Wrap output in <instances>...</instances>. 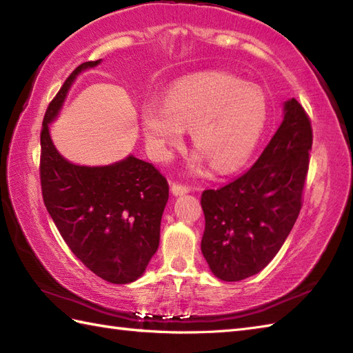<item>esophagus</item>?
I'll list each match as a JSON object with an SVG mask.
<instances>
[{"label":"esophagus","instance_id":"1","mask_svg":"<svg viewBox=\"0 0 353 353\" xmlns=\"http://www.w3.org/2000/svg\"><path fill=\"white\" fill-rule=\"evenodd\" d=\"M190 191H191L190 186L179 185V183H172L171 185V192L174 194V196H183V194H188Z\"/></svg>","mask_w":353,"mask_h":353}]
</instances>
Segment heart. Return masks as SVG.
Wrapping results in <instances>:
<instances>
[{
  "mask_svg": "<svg viewBox=\"0 0 353 353\" xmlns=\"http://www.w3.org/2000/svg\"><path fill=\"white\" fill-rule=\"evenodd\" d=\"M268 117L265 92L226 72H205L182 80L167 99H148L141 108L144 138L157 159L190 129L192 145L212 168L226 172L249 159L264 133Z\"/></svg>",
  "mask_w": 353,
  "mask_h": 353,
  "instance_id": "heart-1",
  "label": "heart"
}]
</instances>
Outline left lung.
<instances>
[{
    "instance_id": "left-lung-1",
    "label": "left lung",
    "mask_w": 353,
    "mask_h": 353,
    "mask_svg": "<svg viewBox=\"0 0 353 353\" xmlns=\"http://www.w3.org/2000/svg\"><path fill=\"white\" fill-rule=\"evenodd\" d=\"M312 129L297 100L283 103V119L253 167L220 190L201 194V253L215 277L243 281L281 250L302 208Z\"/></svg>"
}]
</instances>
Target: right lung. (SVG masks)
Here are the masks:
<instances>
[{
	"instance_id": "obj_1",
	"label": "right lung",
	"mask_w": 353,
	"mask_h": 353,
	"mask_svg": "<svg viewBox=\"0 0 353 353\" xmlns=\"http://www.w3.org/2000/svg\"><path fill=\"white\" fill-rule=\"evenodd\" d=\"M100 63L101 59L79 65L45 112L42 196L65 243L92 273L110 283H130L144 274L159 247L167 179L133 154L99 167L72 163L57 152L50 134L79 74Z\"/></svg>"
}]
</instances>
